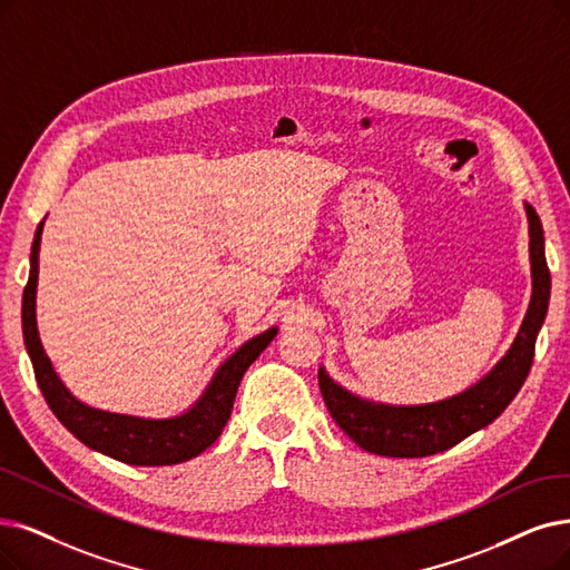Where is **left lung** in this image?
<instances>
[{"label": "left lung", "mask_w": 570, "mask_h": 570, "mask_svg": "<svg viewBox=\"0 0 570 570\" xmlns=\"http://www.w3.org/2000/svg\"><path fill=\"white\" fill-rule=\"evenodd\" d=\"M529 219L531 304L508 353L495 367L459 395L425 404H389L351 393L325 367L317 370L323 400L336 425L370 453L391 459H423L463 442L487 428L514 400L531 370L535 336L550 306V268L538 213L523 203Z\"/></svg>", "instance_id": "left-lung-1"}]
</instances>
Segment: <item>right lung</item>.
Here are the masks:
<instances>
[{
	"label": "right lung",
	"instance_id": "add662e5",
	"mask_svg": "<svg viewBox=\"0 0 570 570\" xmlns=\"http://www.w3.org/2000/svg\"><path fill=\"white\" fill-rule=\"evenodd\" d=\"M47 219V217H43ZM43 219L37 226L30 253V278L22 292V338L32 360L35 376L39 389L47 397L56 419L83 442L105 456L121 461L128 465H175L196 459L222 435V430L232 416L234 400L243 374L247 372L264 348L278 334V327H268L266 332L247 338L215 370L213 379L198 395L189 409L175 416L151 419L107 412V409L90 406L77 400L70 389L60 381L41 346L37 330V281H39V245Z\"/></svg>",
	"mask_w": 570,
	"mask_h": 570
}]
</instances>
